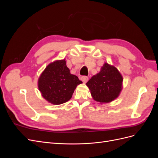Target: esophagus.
<instances>
[{
    "label": "esophagus",
    "instance_id": "esophagus-1",
    "mask_svg": "<svg viewBox=\"0 0 158 158\" xmlns=\"http://www.w3.org/2000/svg\"><path fill=\"white\" fill-rule=\"evenodd\" d=\"M81 80H82L83 82L85 83V82H87V81L88 80V77L86 76H82V77H81Z\"/></svg>",
    "mask_w": 158,
    "mask_h": 158
}]
</instances>
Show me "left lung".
<instances>
[{
  "instance_id": "left-lung-1",
  "label": "left lung",
  "mask_w": 158,
  "mask_h": 158,
  "mask_svg": "<svg viewBox=\"0 0 158 158\" xmlns=\"http://www.w3.org/2000/svg\"><path fill=\"white\" fill-rule=\"evenodd\" d=\"M123 77L114 66L105 63L99 73L92 76L86 85L94 99L108 103L116 99L122 89Z\"/></svg>"
}]
</instances>
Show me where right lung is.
<instances>
[{"label":"right lung","instance_id":"right-lung-1","mask_svg":"<svg viewBox=\"0 0 158 158\" xmlns=\"http://www.w3.org/2000/svg\"><path fill=\"white\" fill-rule=\"evenodd\" d=\"M82 83L77 76L70 74L64 59L47 66L38 80V88L47 101L59 105L68 102L76 86Z\"/></svg>","mask_w":158,"mask_h":158}]
</instances>
